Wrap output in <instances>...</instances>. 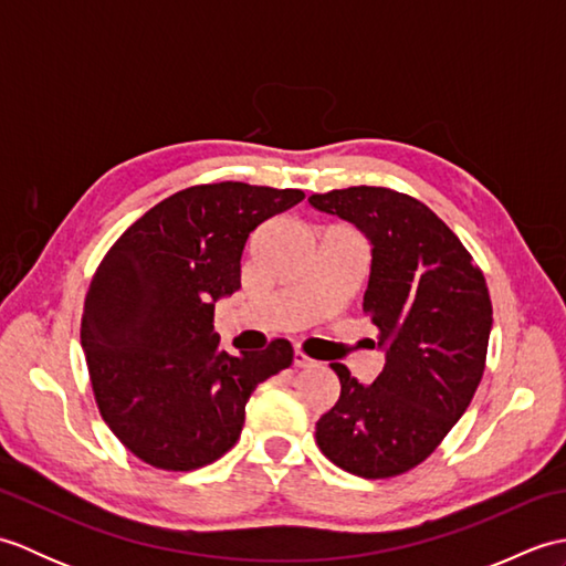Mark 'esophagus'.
Listing matches in <instances>:
<instances>
[{
	"label": "esophagus",
	"instance_id": "1",
	"mask_svg": "<svg viewBox=\"0 0 566 566\" xmlns=\"http://www.w3.org/2000/svg\"><path fill=\"white\" fill-rule=\"evenodd\" d=\"M314 365H316L314 359H311L304 350H298V347H296V350H294V367L306 369V367H314Z\"/></svg>",
	"mask_w": 566,
	"mask_h": 566
}]
</instances>
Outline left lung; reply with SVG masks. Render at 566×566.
Returning <instances> with one entry per match:
<instances>
[{"mask_svg": "<svg viewBox=\"0 0 566 566\" xmlns=\"http://www.w3.org/2000/svg\"><path fill=\"white\" fill-rule=\"evenodd\" d=\"M371 243L363 311L387 363L365 387L333 363L340 399L316 423L333 464L365 479L399 476L438 448L482 381L491 333L484 272L426 203L387 187L311 195Z\"/></svg>", "mask_w": 566, "mask_h": 566, "instance_id": "1", "label": "left lung"}]
</instances>
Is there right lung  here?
<instances>
[{"instance_id": "obj_1", "label": "right lung", "mask_w": 566, "mask_h": 566, "mask_svg": "<svg viewBox=\"0 0 566 566\" xmlns=\"http://www.w3.org/2000/svg\"><path fill=\"white\" fill-rule=\"evenodd\" d=\"M302 189L197 185L155 203L106 252L82 314V350L104 423L138 460L191 472L233 448L260 381L292 365V343L228 355L213 304L240 290L248 235Z\"/></svg>"}]
</instances>
